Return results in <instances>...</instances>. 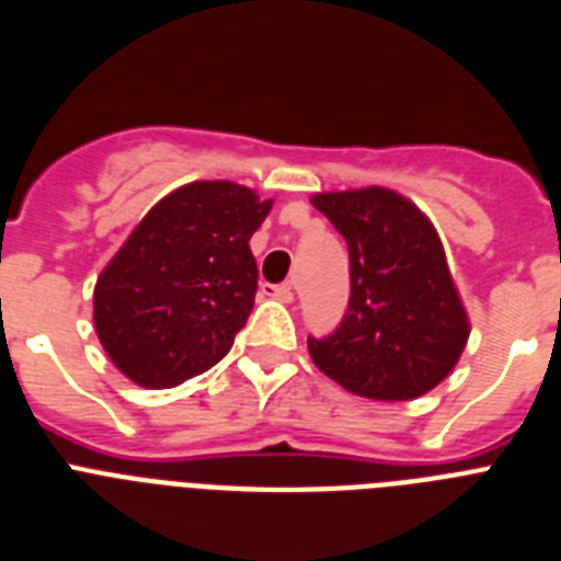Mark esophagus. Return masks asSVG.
<instances>
[{
    "label": "esophagus",
    "mask_w": 561,
    "mask_h": 561,
    "mask_svg": "<svg viewBox=\"0 0 561 561\" xmlns=\"http://www.w3.org/2000/svg\"><path fill=\"white\" fill-rule=\"evenodd\" d=\"M262 294L279 299V302H294V288L290 285H262Z\"/></svg>",
    "instance_id": "34e87169"
}]
</instances>
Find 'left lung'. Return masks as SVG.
Here are the masks:
<instances>
[{"mask_svg":"<svg viewBox=\"0 0 561 561\" xmlns=\"http://www.w3.org/2000/svg\"><path fill=\"white\" fill-rule=\"evenodd\" d=\"M351 253V302L328 339H308L310 359L356 397L416 399L456 368L470 319L442 239L408 196L390 187L313 193Z\"/></svg>","mask_w":561,"mask_h":561,"instance_id":"1","label":"left lung"}]
</instances>
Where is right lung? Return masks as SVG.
I'll list each match as a JSON object with an SVG mask.
<instances>
[{
  "instance_id": "right-lung-1",
  "label": "right lung",
  "mask_w": 561,
  "mask_h": 561,
  "mask_svg": "<svg viewBox=\"0 0 561 561\" xmlns=\"http://www.w3.org/2000/svg\"><path fill=\"white\" fill-rule=\"evenodd\" d=\"M271 208L237 182H187L130 230L93 288L96 336L130 382L176 388L230 351L256 296L251 237Z\"/></svg>"
}]
</instances>
